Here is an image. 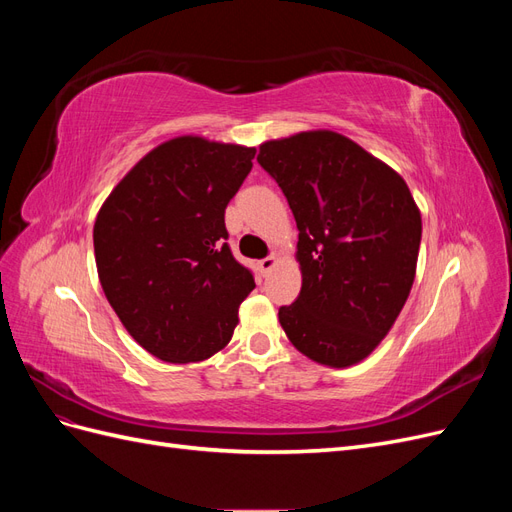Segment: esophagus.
I'll return each instance as SVG.
<instances>
[{
    "label": "esophagus",
    "instance_id": "34e87169",
    "mask_svg": "<svg viewBox=\"0 0 512 512\" xmlns=\"http://www.w3.org/2000/svg\"><path fill=\"white\" fill-rule=\"evenodd\" d=\"M275 262H277V258H275V256H267V258H262V260L258 262L260 273H262V275H269V273H271V269L275 267Z\"/></svg>",
    "mask_w": 512,
    "mask_h": 512
}]
</instances>
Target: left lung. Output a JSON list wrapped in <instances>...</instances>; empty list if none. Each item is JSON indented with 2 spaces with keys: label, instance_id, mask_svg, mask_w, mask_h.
<instances>
[{
  "label": "left lung",
  "instance_id": "left-lung-1",
  "mask_svg": "<svg viewBox=\"0 0 512 512\" xmlns=\"http://www.w3.org/2000/svg\"><path fill=\"white\" fill-rule=\"evenodd\" d=\"M299 228L303 286L280 307L292 346L348 367L389 333L416 273L421 213L406 181L352 143L318 130L260 145Z\"/></svg>",
  "mask_w": 512,
  "mask_h": 512
}]
</instances>
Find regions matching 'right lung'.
I'll use <instances>...</instances> for the list:
<instances>
[{
    "label": "right lung",
    "mask_w": 512,
    "mask_h": 512,
    "mask_svg": "<svg viewBox=\"0 0 512 512\" xmlns=\"http://www.w3.org/2000/svg\"><path fill=\"white\" fill-rule=\"evenodd\" d=\"M254 147L173 138L138 162L94 226L100 284L123 327L166 363L222 350L254 273L232 256L224 211Z\"/></svg>",
    "instance_id": "add662e5"
}]
</instances>
